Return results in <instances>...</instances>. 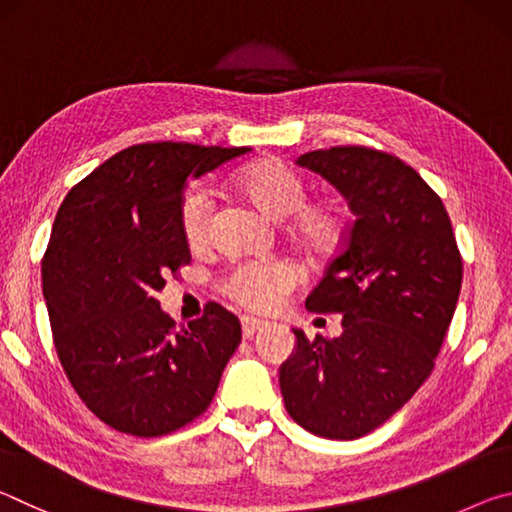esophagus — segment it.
<instances>
[{
    "mask_svg": "<svg viewBox=\"0 0 512 512\" xmlns=\"http://www.w3.org/2000/svg\"><path fill=\"white\" fill-rule=\"evenodd\" d=\"M266 327V323L264 320H259V318H241V329H244V336L246 339H253V336L257 334V332H262V329Z\"/></svg>",
    "mask_w": 512,
    "mask_h": 512,
    "instance_id": "1",
    "label": "esophagus"
}]
</instances>
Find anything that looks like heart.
Returning <instances> with one entry per match:
<instances>
[{
    "label": "heart",
    "instance_id": "obj_1",
    "mask_svg": "<svg viewBox=\"0 0 512 512\" xmlns=\"http://www.w3.org/2000/svg\"><path fill=\"white\" fill-rule=\"evenodd\" d=\"M235 192L275 221L291 219V232L311 253H327L343 235V216L334 205L307 203V183L296 169L275 158H264L241 167L232 176ZM212 203L203 189H192L180 207V228L185 244L198 250L210 237ZM300 284L296 266L264 262L239 266L223 280V293L239 305L268 311Z\"/></svg>",
    "mask_w": 512,
    "mask_h": 512
}]
</instances>
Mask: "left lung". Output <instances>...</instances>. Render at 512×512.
<instances>
[{
	"label": "left lung",
	"mask_w": 512,
	"mask_h": 512,
	"mask_svg": "<svg viewBox=\"0 0 512 512\" xmlns=\"http://www.w3.org/2000/svg\"><path fill=\"white\" fill-rule=\"evenodd\" d=\"M332 183L354 221L307 309L343 314L336 339L296 334L280 366L284 406L320 438L377 429L431 375L461 293L463 262L440 196L391 153L332 146L296 160Z\"/></svg>",
	"instance_id": "left-lung-1"
}]
</instances>
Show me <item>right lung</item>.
I'll use <instances>...</instances> for the list:
<instances>
[{
  "mask_svg": "<svg viewBox=\"0 0 512 512\" xmlns=\"http://www.w3.org/2000/svg\"><path fill=\"white\" fill-rule=\"evenodd\" d=\"M185 142L135 144L65 196L42 257L51 332L74 391L99 420L140 438L198 418L241 343L235 314L207 302L176 325L155 293L189 264L180 207L189 178L248 153Z\"/></svg>",
  "mask_w": 512,
  "mask_h": 512,
  "instance_id": "obj_1",
  "label": "right lung"
}]
</instances>
